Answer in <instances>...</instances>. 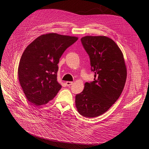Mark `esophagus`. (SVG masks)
I'll return each instance as SVG.
<instances>
[{
    "mask_svg": "<svg viewBox=\"0 0 149 149\" xmlns=\"http://www.w3.org/2000/svg\"><path fill=\"white\" fill-rule=\"evenodd\" d=\"M73 84V82H70V81H67V82H66V85H67V86L68 87H70V86H72Z\"/></svg>",
    "mask_w": 149,
    "mask_h": 149,
    "instance_id": "34e87169",
    "label": "esophagus"
}]
</instances>
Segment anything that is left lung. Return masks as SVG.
<instances>
[{
	"instance_id": "left-lung-1",
	"label": "left lung",
	"mask_w": 149,
	"mask_h": 149,
	"mask_svg": "<svg viewBox=\"0 0 149 149\" xmlns=\"http://www.w3.org/2000/svg\"><path fill=\"white\" fill-rule=\"evenodd\" d=\"M81 42L95 74L94 81L85 83L84 90L76 95L75 105L80 115L94 118L107 111L118 100L126 82L127 67L122 51L111 39L86 36Z\"/></svg>"
}]
</instances>
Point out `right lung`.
<instances>
[{
    "label": "right lung",
    "mask_w": 149,
    "mask_h": 149,
    "mask_svg": "<svg viewBox=\"0 0 149 149\" xmlns=\"http://www.w3.org/2000/svg\"><path fill=\"white\" fill-rule=\"evenodd\" d=\"M77 39L53 33L41 35L27 46L21 56L17 76L28 101L43 105L58 94L62 87L57 81L59 59Z\"/></svg>",
    "instance_id": "add662e5"
}]
</instances>
